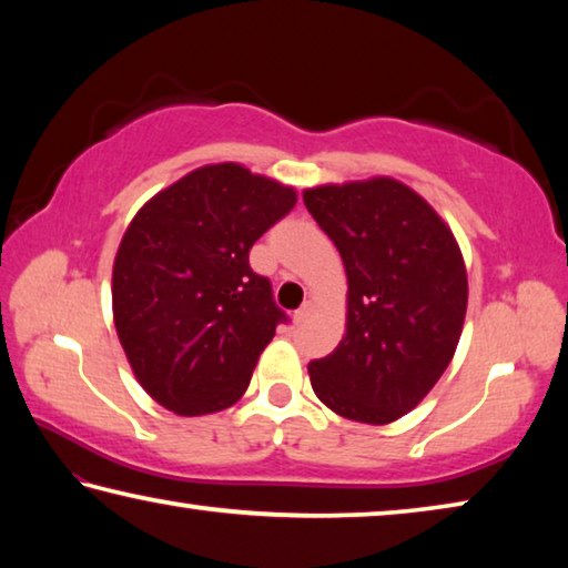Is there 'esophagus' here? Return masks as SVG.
<instances>
[{
  "instance_id": "esophagus-1",
  "label": "esophagus",
  "mask_w": 568,
  "mask_h": 568,
  "mask_svg": "<svg viewBox=\"0 0 568 568\" xmlns=\"http://www.w3.org/2000/svg\"><path fill=\"white\" fill-rule=\"evenodd\" d=\"M313 311H315V303L313 301H305L303 305H301V311H295V315H293V321L301 325V323H305L307 318H311L313 315Z\"/></svg>"
}]
</instances>
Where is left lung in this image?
I'll return each instance as SVG.
<instances>
[{
	"label": "left lung",
	"instance_id": "8db88e82",
	"mask_svg": "<svg viewBox=\"0 0 568 568\" xmlns=\"http://www.w3.org/2000/svg\"><path fill=\"white\" fill-rule=\"evenodd\" d=\"M303 203L343 257L345 335L307 365L333 413L386 426L444 376L464 331L468 275L450 227L393 178L318 185Z\"/></svg>",
	"mask_w": 568,
	"mask_h": 568
}]
</instances>
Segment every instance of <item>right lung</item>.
I'll use <instances>...</instances> for the list:
<instances>
[{
    "label": "right lung",
    "mask_w": 568,
    "mask_h": 568,
    "mask_svg": "<svg viewBox=\"0 0 568 568\" xmlns=\"http://www.w3.org/2000/svg\"><path fill=\"white\" fill-rule=\"evenodd\" d=\"M291 185L237 162L187 172L138 210L112 265V315L142 388L178 416L243 396L275 325L250 247L295 207Z\"/></svg>",
    "instance_id": "add662e5"
}]
</instances>
